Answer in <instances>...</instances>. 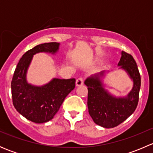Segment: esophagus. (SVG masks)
<instances>
[{"mask_svg": "<svg viewBox=\"0 0 153 153\" xmlns=\"http://www.w3.org/2000/svg\"><path fill=\"white\" fill-rule=\"evenodd\" d=\"M84 84V79L82 78H79L76 80V82H75V86H80L83 85Z\"/></svg>", "mask_w": 153, "mask_h": 153, "instance_id": "34e87169", "label": "esophagus"}]
</instances>
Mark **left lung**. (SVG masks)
<instances>
[{
  "label": "left lung",
  "instance_id": "8db88e82",
  "mask_svg": "<svg viewBox=\"0 0 153 153\" xmlns=\"http://www.w3.org/2000/svg\"><path fill=\"white\" fill-rule=\"evenodd\" d=\"M118 67L132 82L131 90L124 96H115L108 90L105 79L109 71L91 75L84 81L88 89L89 115L95 124L104 128H113L124 122L138 105L141 76L135 61L132 55L122 51Z\"/></svg>",
  "mask_w": 153,
  "mask_h": 153
}]
</instances>
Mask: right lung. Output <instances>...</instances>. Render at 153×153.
Returning a JSON list of instances; mask_svg holds the SVG:
<instances>
[{
  "label": "right lung",
  "instance_id": "right-lung-1",
  "mask_svg": "<svg viewBox=\"0 0 153 153\" xmlns=\"http://www.w3.org/2000/svg\"><path fill=\"white\" fill-rule=\"evenodd\" d=\"M60 45L56 42L45 43L29 49L20 59L14 72L11 84L13 105L21 115L37 124L52 120L75 86V78H53L41 86L27 81V72L34 55L41 52L56 55Z\"/></svg>",
  "mask_w": 153,
  "mask_h": 153
}]
</instances>
